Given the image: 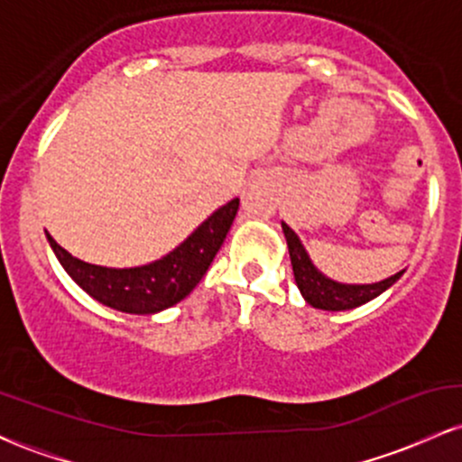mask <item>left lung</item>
I'll return each instance as SVG.
<instances>
[{"label":"left lung","mask_w":462,"mask_h":462,"mask_svg":"<svg viewBox=\"0 0 462 462\" xmlns=\"http://www.w3.org/2000/svg\"><path fill=\"white\" fill-rule=\"evenodd\" d=\"M284 236H286V245H289V254H291V264H293V273H295V282H298L301 295L304 300L309 301L310 306L321 310H349L356 309V306H363L371 301L374 298H378L380 293H384L391 284L400 280V273L391 275V278L383 280V282L375 284H338L328 280L326 275H321L312 267L309 254L304 252L301 247L298 235L291 230L289 226L282 224Z\"/></svg>","instance_id":"1"}]
</instances>
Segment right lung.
Returning a JSON list of instances; mask_svg holds the SVG:
<instances>
[{"label": "right lung", "instance_id": "obj_1", "mask_svg": "<svg viewBox=\"0 0 462 462\" xmlns=\"http://www.w3.org/2000/svg\"><path fill=\"white\" fill-rule=\"evenodd\" d=\"M238 199L227 201L190 235L182 245L161 261L143 264L134 269H108L88 264L73 258L67 249L47 235L56 258L65 272L104 306L132 312V315H152L178 304L208 272L210 263L224 245L227 230L235 221Z\"/></svg>", "mask_w": 462, "mask_h": 462}]
</instances>
